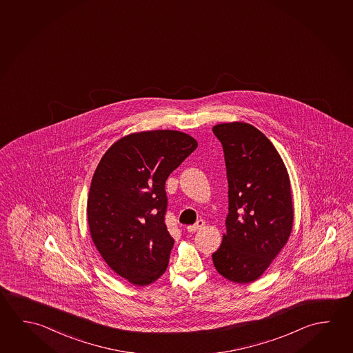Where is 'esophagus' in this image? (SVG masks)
Here are the masks:
<instances>
[{"label":"esophagus","instance_id":"obj_1","mask_svg":"<svg viewBox=\"0 0 353 353\" xmlns=\"http://www.w3.org/2000/svg\"><path fill=\"white\" fill-rule=\"evenodd\" d=\"M205 224V221L202 219L198 220L194 225L187 226V230L190 232H196V230H199V229H202L203 226Z\"/></svg>","mask_w":353,"mask_h":353}]
</instances>
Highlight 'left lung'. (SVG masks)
<instances>
[{"label": "left lung", "mask_w": 353, "mask_h": 353, "mask_svg": "<svg viewBox=\"0 0 353 353\" xmlns=\"http://www.w3.org/2000/svg\"><path fill=\"white\" fill-rule=\"evenodd\" d=\"M223 145L229 183L226 232L214 267L235 283L262 276L288 241L293 203L288 172L266 135L248 123L213 127Z\"/></svg>", "instance_id": "left-lung-1"}]
</instances>
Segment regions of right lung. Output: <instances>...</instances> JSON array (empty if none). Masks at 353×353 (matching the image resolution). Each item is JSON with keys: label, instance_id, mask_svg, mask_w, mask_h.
<instances>
[{"label": "right lung", "instance_id": "1", "mask_svg": "<svg viewBox=\"0 0 353 353\" xmlns=\"http://www.w3.org/2000/svg\"><path fill=\"white\" fill-rule=\"evenodd\" d=\"M176 130L127 135L112 145L93 174L87 219L107 265L135 285L155 282L168 268L174 239L165 223L170 174L196 150Z\"/></svg>", "mask_w": 353, "mask_h": 353}]
</instances>
